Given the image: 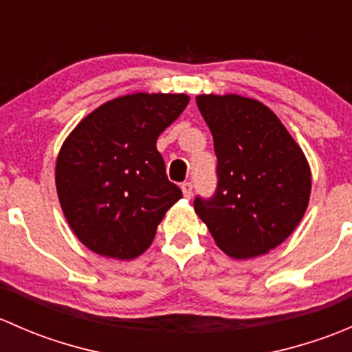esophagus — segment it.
Returning a JSON list of instances; mask_svg holds the SVG:
<instances>
[{
    "label": "esophagus",
    "instance_id": "esophagus-1",
    "mask_svg": "<svg viewBox=\"0 0 352 352\" xmlns=\"http://www.w3.org/2000/svg\"><path fill=\"white\" fill-rule=\"evenodd\" d=\"M180 187H182L184 197L190 199V196H192V182H184Z\"/></svg>",
    "mask_w": 352,
    "mask_h": 352
}]
</instances>
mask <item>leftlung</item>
Instances as JSON below:
<instances>
[{"label":"left lung","instance_id":"left-lung-1","mask_svg":"<svg viewBox=\"0 0 352 352\" xmlns=\"http://www.w3.org/2000/svg\"><path fill=\"white\" fill-rule=\"evenodd\" d=\"M214 141L216 190L194 209L233 258L265 254L293 233L310 199V166L271 109L240 95L196 98Z\"/></svg>","mask_w":352,"mask_h":352}]
</instances>
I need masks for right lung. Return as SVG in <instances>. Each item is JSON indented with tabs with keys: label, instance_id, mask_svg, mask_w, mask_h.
Instances as JSON below:
<instances>
[{
	"label": "right lung",
	"instance_id": "right-lung-1",
	"mask_svg": "<svg viewBox=\"0 0 352 352\" xmlns=\"http://www.w3.org/2000/svg\"><path fill=\"white\" fill-rule=\"evenodd\" d=\"M187 104L184 94L126 95L94 110L67 136L56 187L71 230L91 252L129 261L153 242L158 223L182 197L156 140Z\"/></svg>",
	"mask_w": 352,
	"mask_h": 352
}]
</instances>
